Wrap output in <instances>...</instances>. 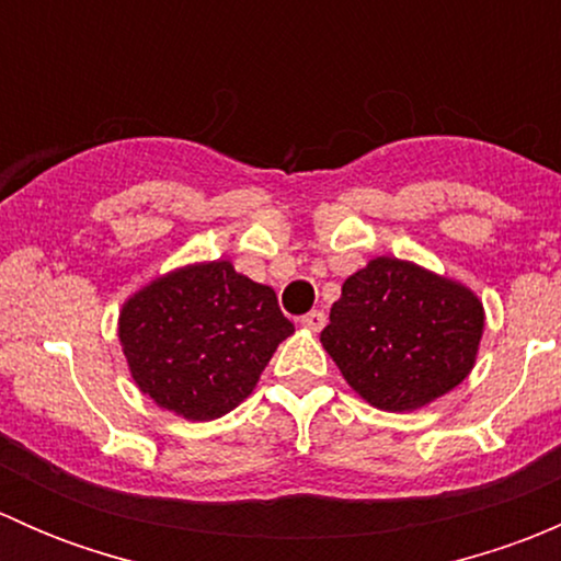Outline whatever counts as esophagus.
<instances>
[{
  "label": "esophagus",
  "instance_id": "34e87169",
  "mask_svg": "<svg viewBox=\"0 0 561 561\" xmlns=\"http://www.w3.org/2000/svg\"><path fill=\"white\" fill-rule=\"evenodd\" d=\"M325 322H328V317H325V312H320V309H312V312H307L301 317V325L309 328V331H322V328H325Z\"/></svg>",
  "mask_w": 561,
  "mask_h": 561
}]
</instances>
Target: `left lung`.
Here are the masks:
<instances>
[{"instance_id": "left-lung-1", "label": "left lung", "mask_w": 561, "mask_h": 561, "mask_svg": "<svg viewBox=\"0 0 561 561\" xmlns=\"http://www.w3.org/2000/svg\"><path fill=\"white\" fill-rule=\"evenodd\" d=\"M483 304L472 290L396 257L342 285L320 333L350 388L380 410H417L472 371Z\"/></svg>"}]
</instances>
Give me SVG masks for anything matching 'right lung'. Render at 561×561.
I'll return each mask as SVG.
<instances>
[{
    "label": "right lung",
    "instance_id": "add662e5",
    "mask_svg": "<svg viewBox=\"0 0 561 561\" xmlns=\"http://www.w3.org/2000/svg\"><path fill=\"white\" fill-rule=\"evenodd\" d=\"M290 333L276 293L236 274L228 260L160 276L118 317L133 380L186 421H214L239 407Z\"/></svg>",
    "mask_w": 561,
    "mask_h": 561
}]
</instances>
